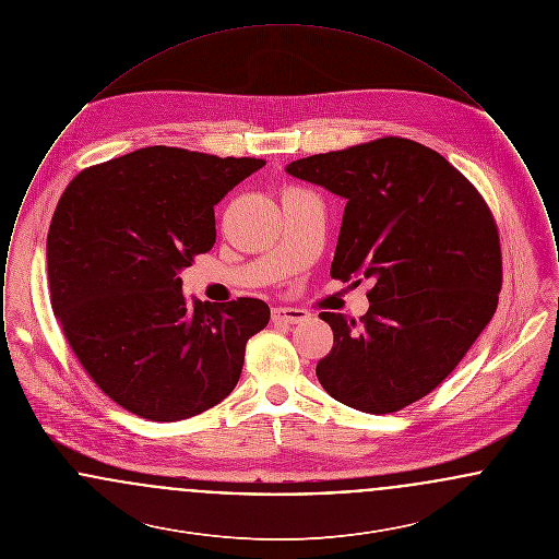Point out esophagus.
Instances as JSON below:
<instances>
[{"label":"esophagus","mask_w":559,"mask_h":559,"mask_svg":"<svg viewBox=\"0 0 559 559\" xmlns=\"http://www.w3.org/2000/svg\"><path fill=\"white\" fill-rule=\"evenodd\" d=\"M310 314L299 308H289V306H278L272 310V320L274 322H287V324H299L308 319Z\"/></svg>","instance_id":"obj_1"}]
</instances>
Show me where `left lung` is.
I'll return each mask as SVG.
<instances>
[{
  "instance_id": "1",
  "label": "left lung",
  "mask_w": 559,
  "mask_h": 559,
  "mask_svg": "<svg viewBox=\"0 0 559 559\" xmlns=\"http://www.w3.org/2000/svg\"><path fill=\"white\" fill-rule=\"evenodd\" d=\"M285 171L346 199L331 276L372 281L362 319L320 312L333 329L320 385L372 415L424 399L499 304L501 247L484 199L442 155L406 138L293 160Z\"/></svg>"
}]
</instances>
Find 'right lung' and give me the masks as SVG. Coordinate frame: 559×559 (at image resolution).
I'll return each instance as SVG.
<instances>
[{
	"label": "right lung",
	"mask_w": 559,
	"mask_h": 559,
	"mask_svg": "<svg viewBox=\"0 0 559 559\" xmlns=\"http://www.w3.org/2000/svg\"><path fill=\"white\" fill-rule=\"evenodd\" d=\"M266 160L138 148L67 187L48 233L53 317L96 385L133 415L180 421L226 399L266 301L210 304L180 272L215 242L213 207Z\"/></svg>",
	"instance_id": "right-lung-1"
}]
</instances>
